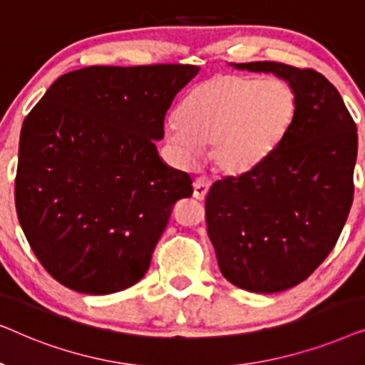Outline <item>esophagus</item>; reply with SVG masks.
<instances>
[{"label":"esophagus","instance_id":"esophagus-1","mask_svg":"<svg viewBox=\"0 0 365 365\" xmlns=\"http://www.w3.org/2000/svg\"><path fill=\"white\" fill-rule=\"evenodd\" d=\"M209 187H211V181H209L207 178H197L196 181H194L192 196L199 199V201H204V197H206Z\"/></svg>","mask_w":365,"mask_h":365}]
</instances>
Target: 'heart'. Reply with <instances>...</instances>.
I'll return each mask as SVG.
<instances>
[{"label":"heart","mask_w":365,"mask_h":365,"mask_svg":"<svg viewBox=\"0 0 365 365\" xmlns=\"http://www.w3.org/2000/svg\"><path fill=\"white\" fill-rule=\"evenodd\" d=\"M296 111V93L282 79L217 74L182 99L166 139L182 164L196 161L199 144L209 143L214 166L237 176L272 156Z\"/></svg>","instance_id":"1"}]
</instances>
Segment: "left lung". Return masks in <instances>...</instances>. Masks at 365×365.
<instances>
[{
    "mask_svg": "<svg viewBox=\"0 0 365 365\" xmlns=\"http://www.w3.org/2000/svg\"><path fill=\"white\" fill-rule=\"evenodd\" d=\"M231 66L284 79L297 111L267 161L212 184L207 234L229 282L281 292L311 276L341 236L354 197L357 128L337 89L314 69L274 61Z\"/></svg>",
    "mask_w": 365,
    "mask_h": 365,
    "instance_id": "8db88e82",
    "label": "left lung"
}]
</instances>
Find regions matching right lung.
I'll return each instance as SVG.
<instances>
[{"instance_id": "add662e5", "label": "right lung", "mask_w": 365, "mask_h": 365, "mask_svg": "<svg viewBox=\"0 0 365 365\" xmlns=\"http://www.w3.org/2000/svg\"><path fill=\"white\" fill-rule=\"evenodd\" d=\"M199 66H89L63 74L24 119L14 201L43 267L76 292L104 296L141 281L186 173L156 141Z\"/></svg>"}]
</instances>
